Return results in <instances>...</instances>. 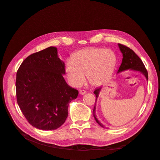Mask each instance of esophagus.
<instances>
[{
  "instance_id": "34e87169",
  "label": "esophagus",
  "mask_w": 160,
  "mask_h": 160,
  "mask_svg": "<svg viewBox=\"0 0 160 160\" xmlns=\"http://www.w3.org/2000/svg\"><path fill=\"white\" fill-rule=\"evenodd\" d=\"M86 93H87V92L83 90V89L79 90V94L80 95H85V94H86Z\"/></svg>"
}]
</instances>
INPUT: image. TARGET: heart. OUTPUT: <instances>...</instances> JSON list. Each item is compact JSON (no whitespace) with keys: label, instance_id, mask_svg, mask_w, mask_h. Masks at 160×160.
Returning <instances> with one entry per match:
<instances>
[{"label":"heart","instance_id":"b5f03b06","mask_svg":"<svg viewBox=\"0 0 160 160\" xmlns=\"http://www.w3.org/2000/svg\"><path fill=\"white\" fill-rule=\"evenodd\" d=\"M115 63V56L111 50L91 48L77 52L67 60L65 71L72 86L83 84L85 74L89 83L97 85L109 78Z\"/></svg>","mask_w":160,"mask_h":160}]
</instances>
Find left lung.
<instances>
[{
	"label": "left lung",
	"instance_id": "1",
	"mask_svg": "<svg viewBox=\"0 0 160 160\" xmlns=\"http://www.w3.org/2000/svg\"><path fill=\"white\" fill-rule=\"evenodd\" d=\"M118 46L121 52H122V53L123 54V59H122V64H121L119 68L118 71V73L128 69L135 71H139L140 72H142V73L145 76V77H146V79L148 80V72L146 69V67H145L142 61L140 59V58L135 54L133 50L129 49V47L122 44H118ZM101 89V88H97L93 92L96 96V100H95V107L93 108V112L94 118L97 122V123H98L100 126L104 128L103 125L99 122V121L98 119V118H96V115L95 114V108H95L96 102L99 97Z\"/></svg>",
	"mask_w": 160,
	"mask_h": 160
}]
</instances>
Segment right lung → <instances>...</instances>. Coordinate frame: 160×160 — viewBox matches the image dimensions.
Instances as JSON below:
<instances>
[{
	"label": "right lung",
	"instance_id": "obj_1",
	"mask_svg": "<svg viewBox=\"0 0 160 160\" xmlns=\"http://www.w3.org/2000/svg\"><path fill=\"white\" fill-rule=\"evenodd\" d=\"M65 74V63L55 47L33 53L21 63L17 72V100L33 127L54 130L65 123L69 104L79 93L66 83Z\"/></svg>",
	"mask_w": 160,
	"mask_h": 160
}]
</instances>
